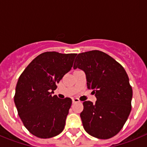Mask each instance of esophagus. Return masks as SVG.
I'll use <instances>...</instances> for the list:
<instances>
[{"label": "esophagus", "instance_id": "esophagus-1", "mask_svg": "<svg viewBox=\"0 0 147 147\" xmlns=\"http://www.w3.org/2000/svg\"><path fill=\"white\" fill-rule=\"evenodd\" d=\"M72 102H73V103H78V102H80V101L77 98H73Z\"/></svg>", "mask_w": 147, "mask_h": 147}]
</instances>
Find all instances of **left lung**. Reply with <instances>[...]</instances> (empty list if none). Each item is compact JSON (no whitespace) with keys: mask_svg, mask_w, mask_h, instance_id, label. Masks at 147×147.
<instances>
[{"mask_svg":"<svg viewBox=\"0 0 147 147\" xmlns=\"http://www.w3.org/2000/svg\"><path fill=\"white\" fill-rule=\"evenodd\" d=\"M82 70L87 87L93 90L96 103L83 102L80 113L83 127L88 134L107 139L121 129L131 111L132 87L124 68L108 54L94 50L80 53L74 69Z\"/></svg>","mask_w":147,"mask_h":147,"instance_id":"8db88e82","label":"left lung"}]
</instances>
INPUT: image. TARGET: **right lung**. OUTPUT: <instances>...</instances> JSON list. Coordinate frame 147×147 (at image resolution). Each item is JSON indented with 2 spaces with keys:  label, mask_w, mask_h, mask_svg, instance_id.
Instances as JSON below:
<instances>
[{
  "label": "right lung",
  "mask_w": 147,
  "mask_h": 147,
  "mask_svg": "<svg viewBox=\"0 0 147 147\" xmlns=\"http://www.w3.org/2000/svg\"><path fill=\"white\" fill-rule=\"evenodd\" d=\"M76 56L44 52L30 62L18 79L15 106L24 126L34 136L49 138L64 129L72 100L60 99L53 93L57 84L71 71Z\"/></svg>",
  "instance_id": "right-lung-1"
}]
</instances>
